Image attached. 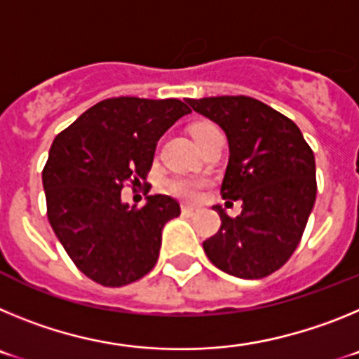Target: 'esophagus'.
<instances>
[{"label":"esophagus","mask_w":359,"mask_h":359,"mask_svg":"<svg viewBox=\"0 0 359 359\" xmlns=\"http://www.w3.org/2000/svg\"><path fill=\"white\" fill-rule=\"evenodd\" d=\"M182 210H183V214L192 215V214H194V212H196V207H190V205H183Z\"/></svg>","instance_id":"1"}]
</instances>
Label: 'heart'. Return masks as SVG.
<instances>
[{
    "label": "heart",
    "instance_id": "obj_1",
    "mask_svg": "<svg viewBox=\"0 0 359 359\" xmlns=\"http://www.w3.org/2000/svg\"><path fill=\"white\" fill-rule=\"evenodd\" d=\"M212 131H215V128L212 126V123H207V122L196 123V126H192V129H190V133H192L196 142L201 140L203 136H207L208 133ZM201 187H203V182L196 180V177H174V180H170L169 183L170 192H174V194L180 196V198L183 199L198 198L199 192H201Z\"/></svg>",
    "mask_w": 359,
    "mask_h": 359
}]
</instances>
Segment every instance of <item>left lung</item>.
Listing matches in <instances>:
<instances>
[{
	"mask_svg": "<svg viewBox=\"0 0 359 359\" xmlns=\"http://www.w3.org/2000/svg\"><path fill=\"white\" fill-rule=\"evenodd\" d=\"M228 138L224 199L243 203L230 217L214 207L221 228L203 243L214 266L237 278H262L287 262L316 199L315 154L297 123L250 97L187 98Z\"/></svg>",
	"mask_w": 359,
	"mask_h": 359,
	"instance_id": "8db88e82",
	"label": "left lung"
}]
</instances>
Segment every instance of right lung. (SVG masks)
Masks as SVG:
<instances>
[{
	"instance_id": "1",
	"label": "right lung",
	"mask_w": 359,
	"mask_h": 359,
	"mask_svg": "<svg viewBox=\"0 0 359 359\" xmlns=\"http://www.w3.org/2000/svg\"><path fill=\"white\" fill-rule=\"evenodd\" d=\"M190 109L177 98H107L55 136L43 170L48 221L86 277L120 287L158 261L161 230L180 215L170 196H147L129 207L122 189L151 170L156 144Z\"/></svg>"
}]
</instances>
